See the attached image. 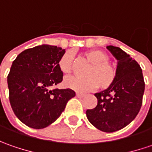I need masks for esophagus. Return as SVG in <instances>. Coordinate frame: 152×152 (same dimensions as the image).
<instances>
[{"label": "esophagus", "mask_w": 152, "mask_h": 152, "mask_svg": "<svg viewBox=\"0 0 152 152\" xmlns=\"http://www.w3.org/2000/svg\"><path fill=\"white\" fill-rule=\"evenodd\" d=\"M76 96L79 97V98H83L85 96V94H82V93H76Z\"/></svg>", "instance_id": "34e87169"}]
</instances>
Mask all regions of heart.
Returning a JSON list of instances; mask_svg holds the SVG:
<instances>
[{
	"label": "heart",
	"mask_w": 152,
	"mask_h": 152,
	"mask_svg": "<svg viewBox=\"0 0 152 152\" xmlns=\"http://www.w3.org/2000/svg\"><path fill=\"white\" fill-rule=\"evenodd\" d=\"M85 59L91 63L85 71V78L67 77L64 79L65 87L73 91L85 93L99 87L101 90H107L113 85L117 78V68L109 61V55L106 51L99 49L87 50L84 52ZM73 54L67 51L58 62L61 72L69 74L74 69Z\"/></svg>",
	"instance_id": "heart-1"
}]
</instances>
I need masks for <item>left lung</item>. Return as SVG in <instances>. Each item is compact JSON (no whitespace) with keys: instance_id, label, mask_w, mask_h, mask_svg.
<instances>
[{"instance_id":"8db88e82","label":"left lung","mask_w":152,"mask_h":152,"mask_svg":"<svg viewBox=\"0 0 152 152\" xmlns=\"http://www.w3.org/2000/svg\"><path fill=\"white\" fill-rule=\"evenodd\" d=\"M107 48L118 60L117 78L111 87L95 94L96 107L87 110L86 116L96 129L112 133L126 127L137 116L142 106L145 82L137 61L119 47Z\"/></svg>"}]
</instances>
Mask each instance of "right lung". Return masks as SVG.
<instances>
[{"label": "right lung", "instance_id": "obj_1", "mask_svg": "<svg viewBox=\"0 0 152 152\" xmlns=\"http://www.w3.org/2000/svg\"><path fill=\"white\" fill-rule=\"evenodd\" d=\"M65 50L42 45L21 52L7 76L9 101L17 118L33 129H43L57 119L67 102L75 96L71 89H53L62 81L58 62Z\"/></svg>", "mask_w": 152, "mask_h": 152}]
</instances>
